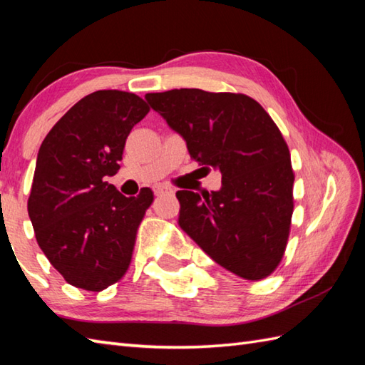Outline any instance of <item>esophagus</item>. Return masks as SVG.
I'll use <instances>...</instances> for the list:
<instances>
[{
  "label": "esophagus",
  "mask_w": 365,
  "mask_h": 365,
  "mask_svg": "<svg viewBox=\"0 0 365 365\" xmlns=\"http://www.w3.org/2000/svg\"><path fill=\"white\" fill-rule=\"evenodd\" d=\"M153 192H155V196H163V195H166V192H174V190L168 188V187H155Z\"/></svg>",
  "instance_id": "obj_1"
}]
</instances>
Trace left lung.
Returning a JSON list of instances; mask_svg holds the SVG:
<instances>
[{"label": "left lung", "instance_id": "obj_1", "mask_svg": "<svg viewBox=\"0 0 365 365\" xmlns=\"http://www.w3.org/2000/svg\"><path fill=\"white\" fill-rule=\"evenodd\" d=\"M145 100L185 141L190 157L220 169L221 190H180L178 226L200 250L247 281L282 260L293 213L290 152L260 103L245 94L173 89Z\"/></svg>", "mask_w": 365, "mask_h": 365}]
</instances>
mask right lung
I'll return each mask as SVG.
<instances>
[{"instance_id": "right-lung-1", "label": "right lung", "mask_w": 365, "mask_h": 365, "mask_svg": "<svg viewBox=\"0 0 365 365\" xmlns=\"http://www.w3.org/2000/svg\"><path fill=\"white\" fill-rule=\"evenodd\" d=\"M150 108L123 91H97L75 103L38 149L28 213L46 259L66 281L102 292L127 273L136 232L153 192L125 197L105 177Z\"/></svg>"}]
</instances>
